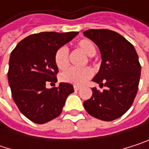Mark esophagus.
<instances>
[{
	"label": "esophagus",
	"mask_w": 149,
	"mask_h": 149,
	"mask_svg": "<svg viewBox=\"0 0 149 149\" xmlns=\"http://www.w3.org/2000/svg\"><path fill=\"white\" fill-rule=\"evenodd\" d=\"M73 88H74V91H78V90L80 89V87H79V86H77V85H74V86H73Z\"/></svg>",
	"instance_id": "1"
}]
</instances>
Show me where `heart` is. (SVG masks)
<instances>
[{
  "mask_svg": "<svg viewBox=\"0 0 149 149\" xmlns=\"http://www.w3.org/2000/svg\"><path fill=\"white\" fill-rule=\"evenodd\" d=\"M76 49L84 52L90 57V61H92L91 57L96 55L97 47L94 42L87 38L78 40L75 43ZM54 64L59 70H65L69 66V53L65 47H59L56 50L53 57ZM92 71L89 67L83 69L69 68L60 74V80L64 83L72 84L74 85H82L92 77Z\"/></svg>",
  "mask_w": 149,
  "mask_h": 149,
  "instance_id": "b5f03b06",
  "label": "heart"
}]
</instances>
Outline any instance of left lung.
Masks as SVG:
<instances>
[{
  "mask_svg": "<svg viewBox=\"0 0 149 149\" xmlns=\"http://www.w3.org/2000/svg\"><path fill=\"white\" fill-rule=\"evenodd\" d=\"M84 35L100 49L102 64L93 81L101 87L92 89L91 97L84 101L85 110L93 117L113 121L131 107L138 91L141 65L134 45L123 36L109 29H90Z\"/></svg>",
  "mask_w": 149,
  "mask_h": 149,
  "instance_id": "8db88e82",
  "label": "left lung"
}]
</instances>
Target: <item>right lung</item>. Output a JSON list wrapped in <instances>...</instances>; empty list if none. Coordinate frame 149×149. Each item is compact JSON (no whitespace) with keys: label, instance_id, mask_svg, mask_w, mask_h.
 I'll return each mask as SVG.
<instances>
[{"label":"right lung","instance_id":"right-lung-1","mask_svg":"<svg viewBox=\"0 0 149 149\" xmlns=\"http://www.w3.org/2000/svg\"><path fill=\"white\" fill-rule=\"evenodd\" d=\"M78 32H42L26 37L12 51L8 72L13 99L30 121L43 124L58 117L67 97L74 91L70 84L56 83L58 69L54 64L56 50L72 40Z\"/></svg>","mask_w":149,"mask_h":149}]
</instances>
